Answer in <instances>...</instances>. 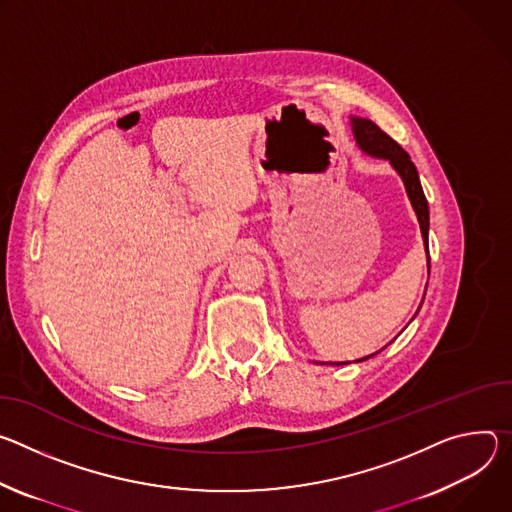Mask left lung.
I'll list each match as a JSON object with an SVG mask.
<instances>
[{
    "instance_id": "1",
    "label": "left lung",
    "mask_w": 512,
    "mask_h": 512,
    "mask_svg": "<svg viewBox=\"0 0 512 512\" xmlns=\"http://www.w3.org/2000/svg\"><path fill=\"white\" fill-rule=\"evenodd\" d=\"M352 130H354L356 142L362 148V152H366L374 158L388 160L396 173L401 175V179L405 183V189H407V195L411 199V205H413V209L417 213V219H419V225H421L425 252L429 254V205H427V199H425V193H423V187H421V181H419V175H417V168L411 162V156L370 120L352 118ZM427 266H429V258H427ZM376 354H370V356H366L362 360H356V362H364V360H368ZM344 364H350V362H335V364L331 362V366H344Z\"/></svg>"
}]
</instances>
